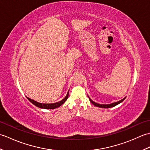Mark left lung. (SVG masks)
Wrapping results in <instances>:
<instances>
[{"label": "left lung", "mask_w": 150, "mask_h": 150, "mask_svg": "<svg viewBox=\"0 0 150 150\" xmlns=\"http://www.w3.org/2000/svg\"><path fill=\"white\" fill-rule=\"evenodd\" d=\"M125 98H126V97H125ZM125 98H124L123 99L120 100H119V101L115 102V103H111V104H98V103H95V102H93V100H92L90 97H89V99H90L91 103L92 104H93V105H95V106L99 107V108H112V107L115 106H117V104H120V103H122V102L124 99H125Z\"/></svg>", "instance_id": "obj_1"}]
</instances>
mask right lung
<instances>
[{"mask_svg":"<svg viewBox=\"0 0 150 150\" xmlns=\"http://www.w3.org/2000/svg\"><path fill=\"white\" fill-rule=\"evenodd\" d=\"M68 95H69V91L67 93L66 96L65 97V98H64L62 100H60L58 103H52V104H42V103H38V102L31 99V98L27 97V98L29 100L31 103L33 104L35 106H36L37 107H39L40 108H43V109H55V108H59V106H61L62 104H63L64 103H65V101L68 99Z\"/></svg>","mask_w":150,"mask_h":150,"instance_id":"right-lung-1","label":"right lung"}]
</instances>
